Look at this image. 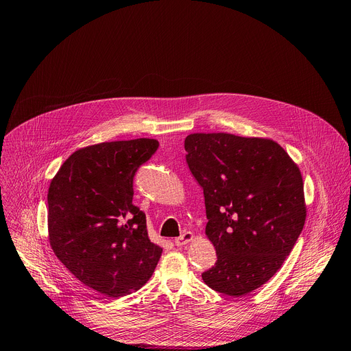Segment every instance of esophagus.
I'll return each mask as SVG.
<instances>
[{
    "label": "esophagus",
    "instance_id": "obj_1",
    "mask_svg": "<svg viewBox=\"0 0 351 351\" xmlns=\"http://www.w3.org/2000/svg\"><path fill=\"white\" fill-rule=\"evenodd\" d=\"M193 233L191 232H184L182 236H179L178 239H175V244L178 245V247H182V245H186L189 241H191L193 240Z\"/></svg>",
    "mask_w": 351,
    "mask_h": 351
}]
</instances>
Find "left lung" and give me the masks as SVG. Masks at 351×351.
Returning a JSON list of instances; mask_svg holds the SVG:
<instances>
[{"label": "left lung", "instance_id": "1", "mask_svg": "<svg viewBox=\"0 0 351 351\" xmlns=\"http://www.w3.org/2000/svg\"><path fill=\"white\" fill-rule=\"evenodd\" d=\"M184 149L203 187L206 234L218 258L203 280L233 297L258 289L282 267L306 222L298 167L269 138L193 133Z\"/></svg>", "mask_w": 351, "mask_h": 351}]
</instances>
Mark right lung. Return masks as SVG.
<instances>
[{"mask_svg": "<svg viewBox=\"0 0 351 351\" xmlns=\"http://www.w3.org/2000/svg\"><path fill=\"white\" fill-rule=\"evenodd\" d=\"M158 145L134 138L80 148L49 184V244L82 283L107 297L138 290L160 261L162 248L133 204L134 175Z\"/></svg>", "mask_w": 351, "mask_h": 351, "instance_id": "1", "label": "right lung"}]
</instances>
